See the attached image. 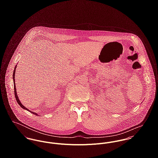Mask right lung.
I'll return each instance as SVG.
<instances>
[{"mask_svg": "<svg viewBox=\"0 0 158 158\" xmlns=\"http://www.w3.org/2000/svg\"><path fill=\"white\" fill-rule=\"evenodd\" d=\"M16 67H17V65H16V66H15V70H14V71H13V83H14V89H15V98H16V101H17V102H18V103L19 105V106L23 108V109H24V110H27V111H28L29 112H30L31 113H33V114H36V115H38V114L37 113H33V112H32V111H30L29 110H28L27 108H25L23 105V104L21 103V101L19 100V98H18V94H17V91H16V85H15V72H16Z\"/></svg>", "mask_w": 158, "mask_h": 158, "instance_id": "right-lung-1", "label": "right lung"}]
</instances>
